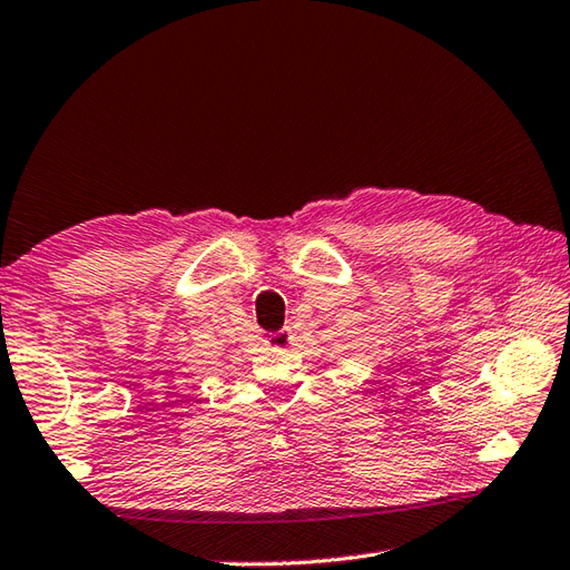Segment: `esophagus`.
<instances>
[{
	"mask_svg": "<svg viewBox=\"0 0 570 570\" xmlns=\"http://www.w3.org/2000/svg\"><path fill=\"white\" fill-rule=\"evenodd\" d=\"M291 340H294V335H291V330H288V327H284V330H276V333H272V335L267 337L269 347H274V350H286V347L291 345Z\"/></svg>",
	"mask_w": 570,
	"mask_h": 570,
	"instance_id": "34e87169",
	"label": "esophagus"
}]
</instances>
